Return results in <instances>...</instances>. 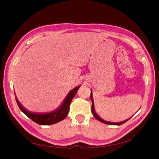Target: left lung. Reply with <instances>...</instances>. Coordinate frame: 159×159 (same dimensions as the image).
Segmentation results:
<instances>
[{"label": "left lung", "instance_id": "8db88e82", "mask_svg": "<svg viewBox=\"0 0 159 159\" xmlns=\"http://www.w3.org/2000/svg\"><path fill=\"white\" fill-rule=\"evenodd\" d=\"M90 98H91V101H92V114H93V115H94V116L96 118V119H97L98 120H99V121H101V122H102V123H105V124H108V125H122V124H123V123H125V122H127V120H128L129 119H127V120H124V121H122V122H119V123H114V122H110V121H106V120H103V119H102L101 118L98 116V115L96 113V111H95V109H94V100H93V98H92V91H91V94H90Z\"/></svg>", "mask_w": 159, "mask_h": 159}]
</instances>
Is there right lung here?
<instances>
[{
	"mask_svg": "<svg viewBox=\"0 0 159 159\" xmlns=\"http://www.w3.org/2000/svg\"><path fill=\"white\" fill-rule=\"evenodd\" d=\"M80 86H77L72 89L68 93L66 97L64 99L63 102L60 105V107L57 110L48 113H34L28 111L27 109L25 108L20 102L18 101L17 98H16V102L18 107L23 112L32 119L34 122L39 124L40 125H49L55 124L63 120L67 116L70 110V105L71 101H72L74 96L76 94L78 89H79Z\"/></svg>",
	"mask_w": 159,
	"mask_h": 159,
	"instance_id": "right-lung-1",
	"label": "right lung"
}]
</instances>
